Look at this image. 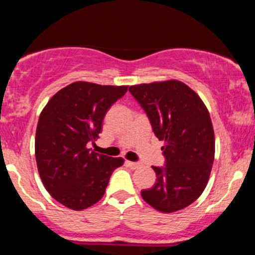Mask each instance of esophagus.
I'll use <instances>...</instances> for the list:
<instances>
[{
	"label": "esophagus",
	"instance_id": "obj_1",
	"mask_svg": "<svg viewBox=\"0 0 255 255\" xmlns=\"http://www.w3.org/2000/svg\"><path fill=\"white\" fill-rule=\"evenodd\" d=\"M125 163H126V165L129 166V168H131V169H136V168H139V166H140L139 163H136V162H130V160H126Z\"/></svg>",
	"mask_w": 255,
	"mask_h": 255
}]
</instances>
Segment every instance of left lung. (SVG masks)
Masks as SVG:
<instances>
[{"instance_id": "obj_1", "label": "left lung", "mask_w": 255, "mask_h": 255, "mask_svg": "<svg viewBox=\"0 0 255 255\" xmlns=\"http://www.w3.org/2000/svg\"><path fill=\"white\" fill-rule=\"evenodd\" d=\"M144 109L154 135L164 140V165L152 166L156 183L141 197L160 212L189 206L209 181L215 158V133L210 114L200 97L177 80L129 87Z\"/></svg>"}]
</instances>
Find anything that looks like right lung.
<instances>
[{
    "label": "right lung",
    "instance_id": "1",
    "mask_svg": "<svg viewBox=\"0 0 255 255\" xmlns=\"http://www.w3.org/2000/svg\"><path fill=\"white\" fill-rule=\"evenodd\" d=\"M128 86L77 81L60 90L45 105L36 130V160L44 187L60 204L84 210L102 199L121 157L96 153L95 142L111 105Z\"/></svg>",
    "mask_w": 255,
    "mask_h": 255
}]
</instances>
